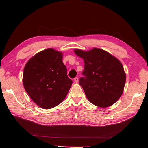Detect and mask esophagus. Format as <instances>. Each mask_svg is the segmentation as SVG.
<instances>
[{
  "label": "esophagus",
  "instance_id": "obj_1",
  "mask_svg": "<svg viewBox=\"0 0 148 148\" xmlns=\"http://www.w3.org/2000/svg\"><path fill=\"white\" fill-rule=\"evenodd\" d=\"M74 82H75V83H78V78L77 77L75 78H74Z\"/></svg>",
  "mask_w": 148,
  "mask_h": 148
}]
</instances>
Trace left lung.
I'll return each mask as SVG.
<instances>
[{
	"instance_id": "left-lung-1",
	"label": "left lung",
	"mask_w": 148,
	"mask_h": 148,
	"mask_svg": "<svg viewBox=\"0 0 148 148\" xmlns=\"http://www.w3.org/2000/svg\"><path fill=\"white\" fill-rule=\"evenodd\" d=\"M83 59L84 69L79 83L88 99L94 105L107 107L113 105L122 96L126 75L121 62L101 49L84 52L75 50Z\"/></svg>"
}]
</instances>
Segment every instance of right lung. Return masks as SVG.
Wrapping results in <instances>:
<instances>
[{"instance_id": "1", "label": "right lung", "mask_w": 148, "mask_h": 148, "mask_svg": "<svg viewBox=\"0 0 148 148\" xmlns=\"http://www.w3.org/2000/svg\"><path fill=\"white\" fill-rule=\"evenodd\" d=\"M23 83L33 102L48 109L63 101L73 82L67 76L62 53L49 48L36 53L26 63Z\"/></svg>"}]
</instances>
